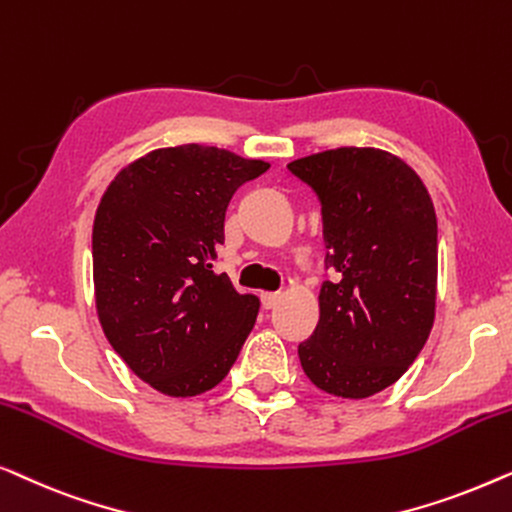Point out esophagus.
I'll use <instances>...</instances> for the list:
<instances>
[{
  "label": "esophagus",
  "mask_w": 512,
  "mask_h": 512,
  "mask_svg": "<svg viewBox=\"0 0 512 512\" xmlns=\"http://www.w3.org/2000/svg\"><path fill=\"white\" fill-rule=\"evenodd\" d=\"M280 299H283V297H280V292H262V306L264 308H273Z\"/></svg>",
  "instance_id": "esophagus-1"
}]
</instances>
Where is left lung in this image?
Masks as SVG:
<instances>
[{
    "mask_svg": "<svg viewBox=\"0 0 512 512\" xmlns=\"http://www.w3.org/2000/svg\"><path fill=\"white\" fill-rule=\"evenodd\" d=\"M287 169L318 192L327 264L341 273L322 285L301 369L322 392L366 399L397 383L434 327V201L401 157L380 148L322 150Z\"/></svg>",
    "mask_w": 512,
    "mask_h": 512,
    "instance_id": "8db88e82",
    "label": "left lung"
}]
</instances>
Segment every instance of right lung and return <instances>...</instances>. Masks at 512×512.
<instances>
[{"label": "right lung", "mask_w": 512, "mask_h": 512, "mask_svg": "<svg viewBox=\"0 0 512 512\" xmlns=\"http://www.w3.org/2000/svg\"><path fill=\"white\" fill-rule=\"evenodd\" d=\"M266 169L183 143L129 162L102 194L92 227L99 322L129 369L167 397L213 390L255 327L259 299L213 262L229 199Z\"/></svg>", "instance_id": "1"}]
</instances>
